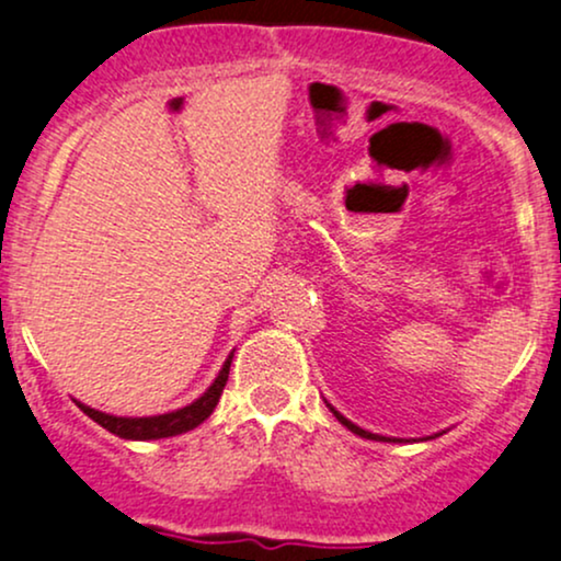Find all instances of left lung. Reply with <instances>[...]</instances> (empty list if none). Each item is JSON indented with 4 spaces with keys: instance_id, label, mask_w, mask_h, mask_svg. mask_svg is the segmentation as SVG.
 Listing matches in <instances>:
<instances>
[{
    "instance_id": "obj_1",
    "label": "left lung",
    "mask_w": 561,
    "mask_h": 561,
    "mask_svg": "<svg viewBox=\"0 0 561 561\" xmlns=\"http://www.w3.org/2000/svg\"><path fill=\"white\" fill-rule=\"evenodd\" d=\"M327 405H330V403H327ZM330 411H332V414H334V416H337V422H340V424H345V427H347V430H351V433L362 435V437H366V440H385V443H388V440H390V437H382V435H375V433H366V430H362V427H358V424L347 422V420H345V416H343V414H340V411H334V409H332V405H330Z\"/></svg>"
}]
</instances>
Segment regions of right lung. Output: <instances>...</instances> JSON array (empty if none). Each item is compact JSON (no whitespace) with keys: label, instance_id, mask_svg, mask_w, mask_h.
<instances>
[{"label":"right lung","instance_id":"add662e5","mask_svg":"<svg viewBox=\"0 0 561 561\" xmlns=\"http://www.w3.org/2000/svg\"><path fill=\"white\" fill-rule=\"evenodd\" d=\"M229 366H231V356L224 362L221 371H218V377L214 379V385H210V388L205 390L195 403L184 405V409L169 411V414L113 416V414H105V411L89 409V405H83V403H79V409L87 416H92L100 427H105L107 433L126 437V440H158V437L182 435V433H190V430H195L197 424H203L210 414H214L218 398H221V392H224V385H227V379H229Z\"/></svg>","mask_w":561,"mask_h":561}]
</instances>
